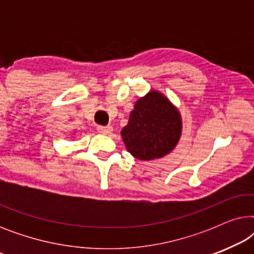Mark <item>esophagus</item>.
<instances>
[{
	"mask_svg": "<svg viewBox=\"0 0 254 254\" xmlns=\"http://www.w3.org/2000/svg\"><path fill=\"white\" fill-rule=\"evenodd\" d=\"M97 130L104 135H109L112 133L113 128H112V126H98L97 127Z\"/></svg>",
	"mask_w": 254,
	"mask_h": 254,
	"instance_id": "34e87169",
	"label": "esophagus"
}]
</instances>
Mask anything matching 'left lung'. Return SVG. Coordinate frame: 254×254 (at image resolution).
Masks as SVG:
<instances>
[{
    "label": "left lung",
    "instance_id": "obj_1",
    "mask_svg": "<svg viewBox=\"0 0 254 254\" xmlns=\"http://www.w3.org/2000/svg\"><path fill=\"white\" fill-rule=\"evenodd\" d=\"M182 134L178 110L158 91H150L135 103L121 136L127 150L142 161L169 154Z\"/></svg>",
    "mask_w": 254,
    "mask_h": 254
}]
</instances>
